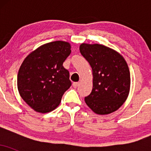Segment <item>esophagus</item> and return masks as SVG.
Listing matches in <instances>:
<instances>
[{
	"label": "esophagus",
	"instance_id": "1",
	"mask_svg": "<svg viewBox=\"0 0 151 151\" xmlns=\"http://www.w3.org/2000/svg\"><path fill=\"white\" fill-rule=\"evenodd\" d=\"M79 82H74L73 83V86L74 88H77V86H79Z\"/></svg>",
	"mask_w": 151,
	"mask_h": 151
}]
</instances>
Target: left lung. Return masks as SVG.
<instances>
[{
	"mask_svg": "<svg viewBox=\"0 0 151 151\" xmlns=\"http://www.w3.org/2000/svg\"><path fill=\"white\" fill-rule=\"evenodd\" d=\"M79 50L92 70L93 88L84 98L86 105L99 115L116 111L130 91L131 76L125 59L116 50L100 44L82 43Z\"/></svg>",
	"mask_w": 151,
	"mask_h": 151,
	"instance_id": "8db88e82",
	"label": "left lung"
}]
</instances>
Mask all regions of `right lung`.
I'll use <instances>...</instances> for the list:
<instances>
[{
    "label": "right lung",
    "instance_id": "add662e5",
    "mask_svg": "<svg viewBox=\"0 0 151 151\" xmlns=\"http://www.w3.org/2000/svg\"><path fill=\"white\" fill-rule=\"evenodd\" d=\"M70 54V43L58 40L40 46L22 62L18 74V89L24 101L36 112L55 110L70 87V73L63 67Z\"/></svg>",
    "mask_w": 151,
    "mask_h": 151
}]
</instances>
